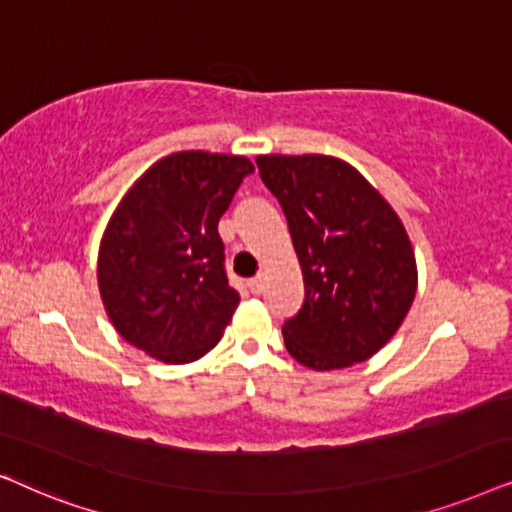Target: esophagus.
<instances>
[{
  "mask_svg": "<svg viewBox=\"0 0 512 512\" xmlns=\"http://www.w3.org/2000/svg\"><path fill=\"white\" fill-rule=\"evenodd\" d=\"M248 285H250V290L255 292V295H260V292L264 290V274H260V276H255V278H250L248 281Z\"/></svg>",
  "mask_w": 512,
  "mask_h": 512,
  "instance_id": "1",
  "label": "esophagus"
}]
</instances>
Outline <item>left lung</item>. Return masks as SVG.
Returning <instances> with one entry per match:
<instances>
[{
    "label": "left lung",
    "instance_id": "left-lung-1",
    "mask_svg": "<svg viewBox=\"0 0 512 512\" xmlns=\"http://www.w3.org/2000/svg\"><path fill=\"white\" fill-rule=\"evenodd\" d=\"M281 203L304 276V304L283 323L285 349L311 370H342L391 339L417 292L410 236L356 168L325 154L257 156Z\"/></svg>",
    "mask_w": 512,
    "mask_h": 512
}]
</instances>
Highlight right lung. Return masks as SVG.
Instances as JSON below:
<instances>
[{
  "label": "right lung",
  "mask_w": 512,
  "mask_h": 512,
  "mask_svg": "<svg viewBox=\"0 0 512 512\" xmlns=\"http://www.w3.org/2000/svg\"><path fill=\"white\" fill-rule=\"evenodd\" d=\"M252 170L245 156L170 154L109 217L98 288L112 325L135 349L185 365L220 342L241 295L224 271L217 222Z\"/></svg>",
  "instance_id": "right-lung-1"
}]
</instances>
